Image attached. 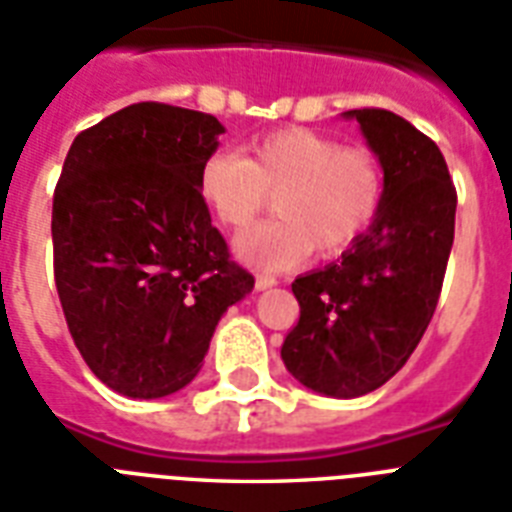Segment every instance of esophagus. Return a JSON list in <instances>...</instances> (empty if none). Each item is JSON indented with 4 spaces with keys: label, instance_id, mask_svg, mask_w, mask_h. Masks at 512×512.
Listing matches in <instances>:
<instances>
[{
    "label": "esophagus",
    "instance_id": "esophagus-1",
    "mask_svg": "<svg viewBox=\"0 0 512 512\" xmlns=\"http://www.w3.org/2000/svg\"><path fill=\"white\" fill-rule=\"evenodd\" d=\"M271 287H276V279H273V276H265V273H260V276L255 279L257 292H265V289H271Z\"/></svg>",
    "mask_w": 512,
    "mask_h": 512
}]
</instances>
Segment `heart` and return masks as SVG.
Segmentation results:
<instances>
[{
    "label": "heart",
    "instance_id": "heart-1",
    "mask_svg": "<svg viewBox=\"0 0 512 512\" xmlns=\"http://www.w3.org/2000/svg\"><path fill=\"white\" fill-rule=\"evenodd\" d=\"M196 188L217 223L247 231L273 196L276 215L236 244L255 268H287L313 249L350 247L380 212L385 175L361 146H340L324 132L289 127L247 143L244 156L217 148L201 162Z\"/></svg>",
    "mask_w": 512,
    "mask_h": 512
}]
</instances>
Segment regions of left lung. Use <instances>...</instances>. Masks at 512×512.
I'll use <instances>...</instances> for the list:
<instances>
[{
    "mask_svg": "<svg viewBox=\"0 0 512 512\" xmlns=\"http://www.w3.org/2000/svg\"><path fill=\"white\" fill-rule=\"evenodd\" d=\"M380 159L385 193L372 225L340 260L295 279L300 321L281 345L313 393L358 398L406 364L436 311L454 241L457 193L444 154L382 108L345 111Z\"/></svg>",
    "mask_w": 512,
    "mask_h": 512,
    "instance_id": "obj_1",
    "label": "left lung"
}]
</instances>
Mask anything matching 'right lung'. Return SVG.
<instances>
[{"mask_svg":"<svg viewBox=\"0 0 512 512\" xmlns=\"http://www.w3.org/2000/svg\"><path fill=\"white\" fill-rule=\"evenodd\" d=\"M215 116L135 103L76 135L52 199L55 287L95 377L164 398L199 374L223 313L252 292L196 188Z\"/></svg>","mask_w":512,"mask_h":512,"instance_id":"right-lung-1","label":"right lung"}]
</instances>
